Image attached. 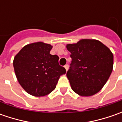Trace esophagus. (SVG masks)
<instances>
[{
  "mask_svg": "<svg viewBox=\"0 0 122 122\" xmlns=\"http://www.w3.org/2000/svg\"><path fill=\"white\" fill-rule=\"evenodd\" d=\"M64 68H65V69H66V71H68V64H66V65L64 66Z\"/></svg>",
  "mask_w": 122,
  "mask_h": 122,
  "instance_id": "obj_1",
  "label": "esophagus"
}]
</instances>
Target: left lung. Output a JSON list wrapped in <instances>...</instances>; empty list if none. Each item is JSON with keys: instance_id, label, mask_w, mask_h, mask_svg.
Wrapping results in <instances>:
<instances>
[{"instance_id": "obj_1", "label": "left lung", "mask_w": 122, "mask_h": 122, "mask_svg": "<svg viewBox=\"0 0 122 122\" xmlns=\"http://www.w3.org/2000/svg\"><path fill=\"white\" fill-rule=\"evenodd\" d=\"M72 62L66 76L71 88L81 96H93L105 85L113 71V55L101 41L81 39L67 44Z\"/></svg>"}]
</instances>
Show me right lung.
Segmentation results:
<instances>
[{"label":"right lung","instance_id":"right-lung-1","mask_svg":"<svg viewBox=\"0 0 122 122\" xmlns=\"http://www.w3.org/2000/svg\"><path fill=\"white\" fill-rule=\"evenodd\" d=\"M53 46L43 42L26 45L15 55L13 68L17 79L25 91L40 97L51 93L66 69L60 66L59 57L50 54Z\"/></svg>","mask_w":122,"mask_h":122}]
</instances>
